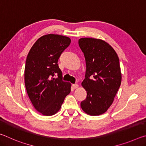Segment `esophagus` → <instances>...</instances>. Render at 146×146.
<instances>
[{
    "label": "esophagus",
    "mask_w": 146,
    "mask_h": 146,
    "mask_svg": "<svg viewBox=\"0 0 146 146\" xmlns=\"http://www.w3.org/2000/svg\"><path fill=\"white\" fill-rule=\"evenodd\" d=\"M72 87H73V89H76V88H78V85L77 84H75L72 85Z\"/></svg>",
    "instance_id": "34e87169"
}]
</instances>
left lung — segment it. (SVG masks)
<instances>
[{
	"label": "left lung",
	"instance_id": "obj_1",
	"mask_svg": "<svg viewBox=\"0 0 146 146\" xmlns=\"http://www.w3.org/2000/svg\"><path fill=\"white\" fill-rule=\"evenodd\" d=\"M78 45L86 64L82 86L87 97L81 108L89 115H102L111 106L121 84L119 58L115 49L101 39L81 38Z\"/></svg>",
	"mask_w": 146,
	"mask_h": 146
}]
</instances>
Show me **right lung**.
I'll return each instance as SVG.
<instances>
[{
	"instance_id": "1",
	"label": "right lung",
	"mask_w": 146,
	"mask_h": 146,
	"mask_svg": "<svg viewBox=\"0 0 146 146\" xmlns=\"http://www.w3.org/2000/svg\"><path fill=\"white\" fill-rule=\"evenodd\" d=\"M70 43L68 36L46 35L35 42L27 56L24 70L27 93L35 109L44 116L56 114L71 91V84L62 80L57 64ZM55 74L56 78L53 77Z\"/></svg>"
}]
</instances>
